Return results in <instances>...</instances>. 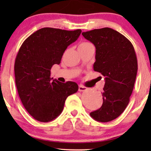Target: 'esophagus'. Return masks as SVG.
I'll return each instance as SVG.
<instances>
[{
    "label": "esophagus",
    "mask_w": 151,
    "mask_h": 151,
    "mask_svg": "<svg viewBox=\"0 0 151 151\" xmlns=\"http://www.w3.org/2000/svg\"><path fill=\"white\" fill-rule=\"evenodd\" d=\"M88 88H86V86H84L83 85H82V84H80L79 85V88H78V90H79V91H84L87 90Z\"/></svg>",
    "instance_id": "esophagus-1"
}]
</instances>
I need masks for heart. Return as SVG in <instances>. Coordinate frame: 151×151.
Masks as SVG:
<instances>
[{"label":"heart","mask_w":151,"mask_h":151,"mask_svg":"<svg viewBox=\"0 0 151 151\" xmlns=\"http://www.w3.org/2000/svg\"><path fill=\"white\" fill-rule=\"evenodd\" d=\"M92 45V44H91L90 42H82L81 43H80L79 45H78V49H84L86 48V47L91 46Z\"/></svg>","instance_id":"obj_1"}]
</instances>
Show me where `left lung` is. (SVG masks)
I'll use <instances>...</instances> for the list:
<instances>
[{"label":"left lung","mask_w":151,"mask_h":151,"mask_svg":"<svg viewBox=\"0 0 151 151\" xmlns=\"http://www.w3.org/2000/svg\"><path fill=\"white\" fill-rule=\"evenodd\" d=\"M96 47L93 70L104 77L103 103L90 115L95 120L108 122L124 112L130 101L137 72V60L132 43L109 27L82 32Z\"/></svg>","instance_id":"1"}]
</instances>
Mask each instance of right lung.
<instances>
[{
  "mask_svg": "<svg viewBox=\"0 0 151 151\" xmlns=\"http://www.w3.org/2000/svg\"><path fill=\"white\" fill-rule=\"evenodd\" d=\"M81 29L45 27L22 43L14 64L16 85L20 100L35 119L48 122L64 109L66 99L78 90L76 82L51 80V69L59 65L67 47L75 42Z\"/></svg>",
  "mask_w": 151,
  "mask_h": 151,
  "instance_id": "add662e5",
  "label": "right lung"
}]
</instances>
